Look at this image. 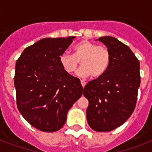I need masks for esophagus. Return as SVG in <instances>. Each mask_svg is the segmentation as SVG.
<instances>
[{"label": "esophagus", "mask_w": 152, "mask_h": 152, "mask_svg": "<svg viewBox=\"0 0 152 152\" xmlns=\"http://www.w3.org/2000/svg\"><path fill=\"white\" fill-rule=\"evenodd\" d=\"M80 82H81V84H82V87H83V88H84V87H85V85H86V82H85V81L81 80Z\"/></svg>", "instance_id": "1"}]
</instances>
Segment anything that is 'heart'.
Returning a JSON list of instances; mask_svg holds the SVG:
<instances>
[{
  "instance_id": "b5f03b06",
  "label": "heart",
  "mask_w": 152,
  "mask_h": 152,
  "mask_svg": "<svg viewBox=\"0 0 152 152\" xmlns=\"http://www.w3.org/2000/svg\"><path fill=\"white\" fill-rule=\"evenodd\" d=\"M60 64L66 73L76 71L80 61L82 65L77 72L81 77L91 76L99 78L105 74L110 63V53L106 46L88 41H82L73 48V54L64 52L60 55Z\"/></svg>"
}]
</instances>
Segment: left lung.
<instances>
[{"mask_svg": "<svg viewBox=\"0 0 152 152\" xmlns=\"http://www.w3.org/2000/svg\"><path fill=\"white\" fill-rule=\"evenodd\" d=\"M110 53L107 71L89 81L83 95L89 102L87 120L92 129L109 132L126 121L134 111L140 84V61L129 47L115 38L101 37Z\"/></svg>", "mask_w": 152, "mask_h": 152, "instance_id": "1", "label": "left lung"}]
</instances>
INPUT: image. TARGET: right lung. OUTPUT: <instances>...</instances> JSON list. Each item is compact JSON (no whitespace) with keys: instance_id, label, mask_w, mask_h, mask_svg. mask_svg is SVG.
<instances>
[{"instance_id":"1","label":"right lung","mask_w":152,"mask_h":152,"mask_svg":"<svg viewBox=\"0 0 152 152\" xmlns=\"http://www.w3.org/2000/svg\"><path fill=\"white\" fill-rule=\"evenodd\" d=\"M75 38L41 39L25 49L15 63L18 110L27 122L43 132L61 129L69 110L83 94L80 80L66 73L59 61Z\"/></svg>"}]
</instances>
